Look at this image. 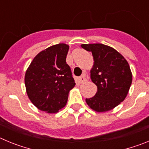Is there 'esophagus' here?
<instances>
[{
    "mask_svg": "<svg viewBox=\"0 0 149 149\" xmlns=\"http://www.w3.org/2000/svg\"><path fill=\"white\" fill-rule=\"evenodd\" d=\"M87 77H86V74H84L83 76H81V77H79V83L80 84H83V83L86 82V81H87Z\"/></svg>",
    "mask_w": 149,
    "mask_h": 149,
    "instance_id": "obj_1",
    "label": "esophagus"
}]
</instances>
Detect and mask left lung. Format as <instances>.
Returning a JSON list of instances; mask_svg holds the SVG:
<instances>
[{
    "mask_svg": "<svg viewBox=\"0 0 149 149\" xmlns=\"http://www.w3.org/2000/svg\"><path fill=\"white\" fill-rule=\"evenodd\" d=\"M92 52L93 68L90 78L97 86L95 96L86 98L92 110L98 113L109 111L125 99L132 83V72L126 59L112 47L101 43L82 44Z\"/></svg>",
    "mask_w": 149,
    "mask_h": 149,
    "instance_id": "8db88e82",
    "label": "left lung"
}]
</instances>
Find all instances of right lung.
<instances>
[{
  "label": "right lung",
  "instance_id": "right-lung-1",
  "mask_svg": "<svg viewBox=\"0 0 149 149\" xmlns=\"http://www.w3.org/2000/svg\"><path fill=\"white\" fill-rule=\"evenodd\" d=\"M69 46L54 45L35 56L24 76L29 99L39 110L55 113L65 106L69 91L75 86L66 56Z\"/></svg>",
  "mask_w": 149,
  "mask_h": 149
}]
</instances>
